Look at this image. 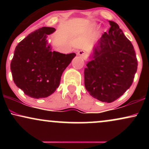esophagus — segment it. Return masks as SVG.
Returning a JSON list of instances; mask_svg holds the SVG:
<instances>
[{
	"mask_svg": "<svg viewBox=\"0 0 149 149\" xmlns=\"http://www.w3.org/2000/svg\"><path fill=\"white\" fill-rule=\"evenodd\" d=\"M78 55H80V57L84 59V58L86 57V52H85L84 50H80L79 52H78Z\"/></svg>",
	"mask_w": 149,
	"mask_h": 149,
	"instance_id": "1",
	"label": "esophagus"
}]
</instances>
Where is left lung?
<instances>
[{
  "instance_id": "1",
  "label": "left lung",
  "mask_w": 149,
  "mask_h": 149,
  "mask_svg": "<svg viewBox=\"0 0 149 149\" xmlns=\"http://www.w3.org/2000/svg\"><path fill=\"white\" fill-rule=\"evenodd\" d=\"M111 27L94 46L84 71L85 87L94 98L107 103L118 99L132 84L137 59L132 42L119 26Z\"/></svg>"
}]
</instances>
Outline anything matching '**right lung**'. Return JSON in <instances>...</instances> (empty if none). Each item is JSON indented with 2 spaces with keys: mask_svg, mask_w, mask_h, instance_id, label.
<instances>
[{
  "mask_svg": "<svg viewBox=\"0 0 149 149\" xmlns=\"http://www.w3.org/2000/svg\"><path fill=\"white\" fill-rule=\"evenodd\" d=\"M54 31L42 27L29 34L15 48L10 64L13 80L32 98H45L54 93L63 72L76 55L52 50L47 38Z\"/></svg>",
  "mask_w": 149,
  "mask_h": 149,
  "instance_id": "obj_1",
  "label": "right lung"
}]
</instances>
